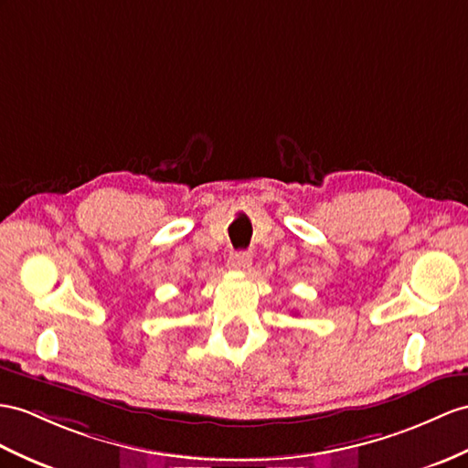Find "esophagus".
Wrapping results in <instances>:
<instances>
[{
    "label": "esophagus",
    "instance_id": "esophagus-1",
    "mask_svg": "<svg viewBox=\"0 0 468 468\" xmlns=\"http://www.w3.org/2000/svg\"><path fill=\"white\" fill-rule=\"evenodd\" d=\"M250 266H252V256L250 254H236V256H232L230 260H228V268L230 270H240V271H244V270H248Z\"/></svg>",
    "mask_w": 468,
    "mask_h": 468
}]
</instances>
